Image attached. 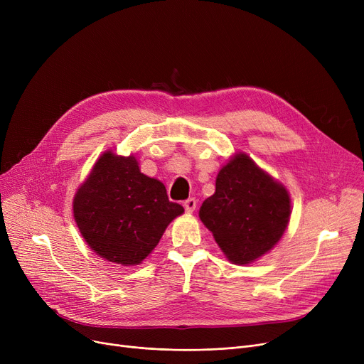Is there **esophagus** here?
<instances>
[{
	"instance_id": "obj_1",
	"label": "esophagus",
	"mask_w": 364,
	"mask_h": 364,
	"mask_svg": "<svg viewBox=\"0 0 364 364\" xmlns=\"http://www.w3.org/2000/svg\"><path fill=\"white\" fill-rule=\"evenodd\" d=\"M196 199L195 198H188V199H186L184 200V209H186V213H193L195 209H196Z\"/></svg>"
}]
</instances>
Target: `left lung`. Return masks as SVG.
Masks as SVG:
<instances>
[{
    "mask_svg": "<svg viewBox=\"0 0 364 364\" xmlns=\"http://www.w3.org/2000/svg\"><path fill=\"white\" fill-rule=\"evenodd\" d=\"M289 215L288 190L245 153L221 168L215 193L205 199L199 211L221 251L235 264H250L269 252L282 237Z\"/></svg>",
    "mask_w": 364,
    "mask_h": 364,
    "instance_id": "left-lung-1",
    "label": "left lung"
}]
</instances>
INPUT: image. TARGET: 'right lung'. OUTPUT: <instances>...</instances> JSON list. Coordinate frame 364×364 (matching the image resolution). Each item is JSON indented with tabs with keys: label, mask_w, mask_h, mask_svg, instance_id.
I'll return each mask as SVG.
<instances>
[{
	"label": "right lung",
	"mask_w": 364,
	"mask_h": 364,
	"mask_svg": "<svg viewBox=\"0 0 364 364\" xmlns=\"http://www.w3.org/2000/svg\"><path fill=\"white\" fill-rule=\"evenodd\" d=\"M183 213L159 180L141 174L136 158L112 151L94 165L73 199V217L88 246L122 265L140 264Z\"/></svg>",
	"instance_id": "obj_1"
}]
</instances>
